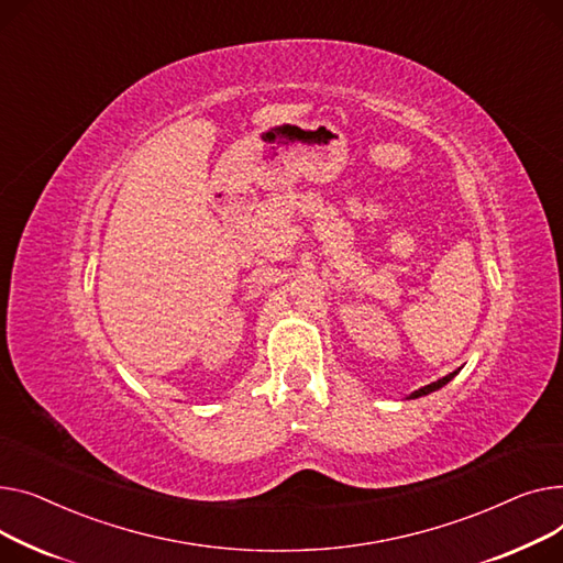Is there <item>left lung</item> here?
<instances>
[{
	"instance_id": "left-lung-1",
	"label": "left lung",
	"mask_w": 563,
	"mask_h": 563,
	"mask_svg": "<svg viewBox=\"0 0 563 563\" xmlns=\"http://www.w3.org/2000/svg\"><path fill=\"white\" fill-rule=\"evenodd\" d=\"M456 375V371L454 373H450V375H445L443 379H439V382H432V384H427V386H422V388H418L416 393H411V398H422V395H427V393H432V390H439L441 386H445L452 377Z\"/></svg>"
}]
</instances>
